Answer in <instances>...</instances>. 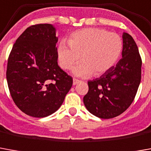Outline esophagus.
<instances>
[{
	"instance_id": "1",
	"label": "esophagus",
	"mask_w": 151,
	"mask_h": 151,
	"mask_svg": "<svg viewBox=\"0 0 151 151\" xmlns=\"http://www.w3.org/2000/svg\"><path fill=\"white\" fill-rule=\"evenodd\" d=\"M79 83H81V81L78 80V79H76V78L73 79V85H77V84Z\"/></svg>"
}]
</instances>
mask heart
Listing matches in <instances>:
<instances>
[{
    "instance_id": "obj_1",
    "label": "heart",
    "mask_w": 151,
    "mask_h": 151,
    "mask_svg": "<svg viewBox=\"0 0 151 151\" xmlns=\"http://www.w3.org/2000/svg\"><path fill=\"white\" fill-rule=\"evenodd\" d=\"M61 42L57 48L58 60L63 69H73L78 77L87 78L105 73L115 65L123 51L119 36L102 28H84L73 32L68 40Z\"/></svg>"
}]
</instances>
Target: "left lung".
<instances>
[{"label": "left lung", "instance_id": "8db88e82", "mask_svg": "<svg viewBox=\"0 0 151 151\" xmlns=\"http://www.w3.org/2000/svg\"><path fill=\"white\" fill-rule=\"evenodd\" d=\"M142 78V59L132 37L123 34L122 59L100 78L88 81L86 109L101 119L120 115L134 100Z\"/></svg>", "mask_w": 151, "mask_h": 151}]
</instances>
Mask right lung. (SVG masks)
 Wrapping results in <instances>:
<instances>
[{"mask_svg": "<svg viewBox=\"0 0 151 151\" xmlns=\"http://www.w3.org/2000/svg\"><path fill=\"white\" fill-rule=\"evenodd\" d=\"M57 42L52 24H36L19 37L9 54V92L18 108L32 117L58 110L73 85L72 78L58 65Z\"/></svg>", "mask_w": 151, "mask_h": 151, "instance_id": "add662e5", "label": "right lung"}]
</instances>
